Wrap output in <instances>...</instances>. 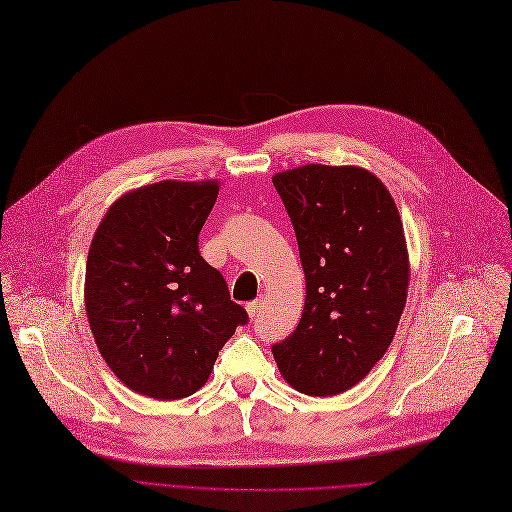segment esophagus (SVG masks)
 <instances>
[{"label": "esophagus", "instance_id": "34e87169", "mask_svg": "<svg viewBox=\"0 0 512 512\" xmlns=\"http://www.w3.org/2000/svg\"><path fill=\"white\" fill-rule=\"evenodd\" d=\"M261 302H263V300H253V302H249V304H247V312H249V316H251V318H255V316L259 314V310H261Z\"/></svg>", "mask_w": 512, "mask_h": 512}]
</instances>
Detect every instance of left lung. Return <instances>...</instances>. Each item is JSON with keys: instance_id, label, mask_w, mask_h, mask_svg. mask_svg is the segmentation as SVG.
<instances>
[{"instance_id": "1", "label": "left lung", "mask_w": 512, "mask_h": 512, "mask_svg": "<svg viewBox=\"0 0 512 512\" xmlns=\"http://www.w3.org/2000/svg\"><path fill=\"white\" fill-rule=\"evenodd\" d=\"M300 249L306 302L296 331L271 353L308 396L359 384L388 351L408 294L398 208L367 169L302 165L273 175Z\"/></svg>"}]
</instances>
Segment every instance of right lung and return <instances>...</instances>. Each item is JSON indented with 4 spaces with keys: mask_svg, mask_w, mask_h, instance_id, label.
<instances>
[{
    "mask_svg": "<svg viewBox=\"0 0 512 512\" xmlns=\"http://www.w3.org/2000/svg\"><path fill=\"white\" fill-rule=\"evenodd\" d=\"M218 183L165 179L124 194L87 253L85 312L96 345L126 388L155 400L198 392L249 320L198 249Z\"/></svg>",
    "mask_w": 512,
    "mask_h": 512,
    "instance_id": "obj_1",
    "label": "right lung"
}]
</instances>
